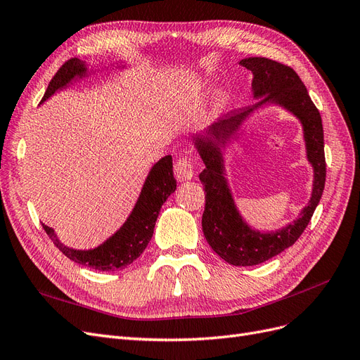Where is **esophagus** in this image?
I'll list each match as a JSON object with an SVG mask.
<instances>
[{"mask_svg":"<svg viewBox=\"0 0 360 360\" xmlns=\"http://www.w3.org/2000/svg\"><path fill=\"white\" fill-rule=\"evenodd\" d=\"M174 174L180 181L191 180L195 176V159L191 155L179 156L174 165Z\"/></svg>","mask_w":360,"mask_h":360,"instance_id":"obj_1","label":"esophagus"}]
</instances>
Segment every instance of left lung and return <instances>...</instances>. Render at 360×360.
I'll return each instance as SVG.
<instances>
[{
  "label": "left lung",
  "instance_id": "8db88e82",
  "mask_svg": "<svg viewBox=\"0 0 360 360\" xmlns=\"http://www.w3.org/2000/svg\"><path fill=\"white\" fill-rule=\"evenodd\" d=\"M240 64L252 70L254 96L261 99L255 105L246 106L242 111L221 118L209 129V132L230 136L237 132L238 126L254 108L266 102L279 103L300 118L304 130V141H307L308 159L315 171L312 198L297 221L276 233L252 231L236 210L230 189L224 179L221 153L212 143H205L202 139L195 141L205 163L204 171L200 174L205 192V207L202 213L205 240L228 264L255 266L264 263L296 243L304 228L308 226L315 207L320 202L326 183L324 135L320 111L311 101L307 86L299 75L290 66L264 57H249L242 60Z\"/></svg>",
  "mask_w": 360,
  "mask_h": 360
}]
</instances>
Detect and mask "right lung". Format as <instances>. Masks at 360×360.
Listing matches in <instances>:
<instances>
[{"label": "right lung", "mask_w": 360, "mask_h": 360, "mask_svg": "<svg viewBox=\"0 0 360 360\" xmlns=\"http://www.w3.org/2000/svg\"><path fill=\"white\" fill-rule=\"evenodd\" d=\"M85 72L84 64L78 58H70L58 69L51 79L48 90L43 96L46 101L61 86L66 85L75 76H82ZM177 181L172 176V158H162L156 165L151 168L148 177L141 191L138 202L134 212L130 213L124 225L99 248L91 250H75L58 242L51 226L41 224L51 240L61 252L72 261L99 271H110L117 269H124L144 252L148 242L153 237L156 219L162 204L167 201L169 195L176 191Z\"/></svg>", "instance_id": "add662e5"}]
</instances>
